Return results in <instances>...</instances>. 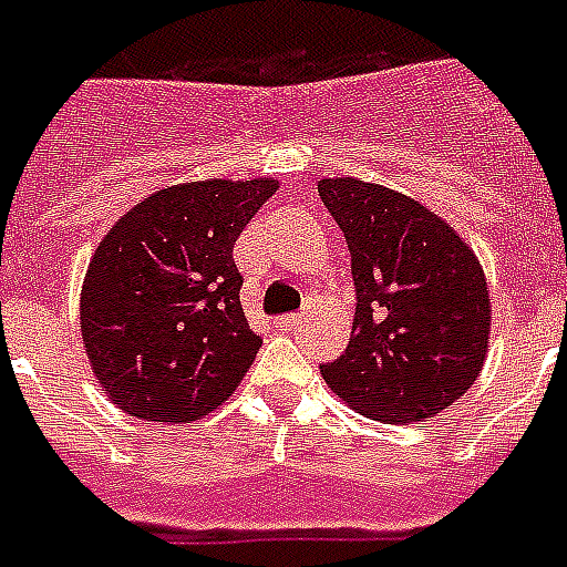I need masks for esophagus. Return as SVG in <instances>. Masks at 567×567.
<instances>
[{"label":"esophagus","mask_w":567,"mask_h":567,"mask_svg":"<svg viewBox=\"0 0 567 567\" xmlns=\"http://www.w3.org/2000/svg\"><path fill=\"white\" fill-rule=\"evenodd\" d=\"M302 320H308V311L282 313V317H276V328H279V331H291V328H297Z\"/></svg>","instance_id":"obj_1"}]
</instances>
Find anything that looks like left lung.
<instances>
[{
  "instance_id": "1",
  "label": "left lung",
  "mask_w": 567,
  "mask_h": 567,
  "mask_svg": "<svg viewBox=\"0 0 567 567\" xmlns=\"http://www.w3.org/2000/svg\"><path fill=\"white\" fill-rule=\"evenodd\" d=\"M317 189L346 236L357 288L349 349L322 365L326 383L372 421L450 409L487 357L489 293L475 254L398 189L357 178H322Z\"/></svg>"
}]
</instances>
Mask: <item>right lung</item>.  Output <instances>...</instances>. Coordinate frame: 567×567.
<instances>
[{
	"label": "right lung",
	"mask_w": 567,
	"mask_h": 567,
	"mask_svg": "<svg viewBox=\"0 0 567 567\" xmlns=\"http://www.w3.org/2000/svg\"><path fill=\"white\" fill-rule=\"evenodd\" d=\"M276 181H189L135 204L103 236L80 328L106 398L141 421L184 423L236 392L261 340L239 302L233 245Z\"/></svg>",
	"instance_id": "right-lung-1"
}]
</instances>
